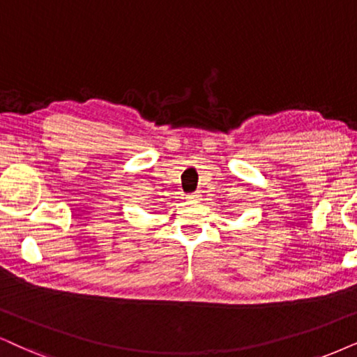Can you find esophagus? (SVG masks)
Wrapping results in <instances>:
<instances>
[{"instance_id":"esophagus-1","label":"esophagus","mask_w":357,"mask_h":357,"mask_svg":"<svg viewBox=\"0 0 357 357\" xmlns=\"http://www.w3.org/2000/svg\"><path fill=\"white\" fill-rule=\"evenodd\" d=\"M186 197L189 201H197V199H201V194L199 192H191V194H188Z\"/></svg>"}]
</instances>
